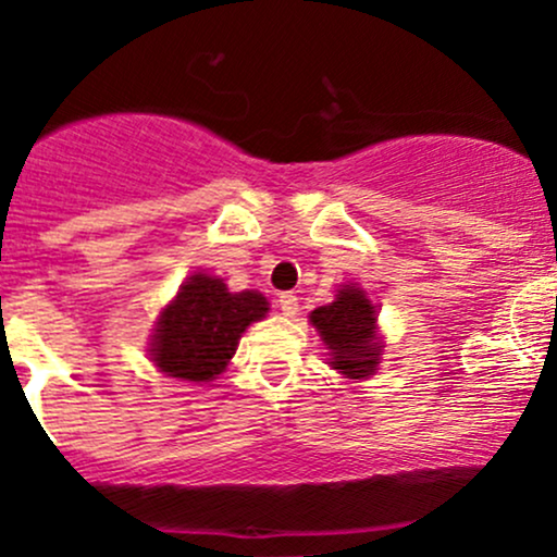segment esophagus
Listing matches in <instances>:
<instances>
[{
    "mask_svg": "<svg viewBox=\"0 0 557 557\" xmlns=\"http://www.w3.org/2000/svg\"><path fill=\"white\" fill-rule=\"evenodd\" d=\"M277 304H280V311H283L285 317H296L298 314V298L293 296V293H280Z\"/></svg>",
    "mask_w": 557,
    "mask_h": 557,
    "instance_id": "1",
    "label": "esophagus"
}]
</instances>
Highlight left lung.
Segmentation results:
<instances>
[{"instance_id":"left-lung-1","label":"left lung","mask_w":557,"mask_h":557,"mask_svg":"<svg viewBox=\"0 0 557 557\" xmlns=\"http://www.w3.org/2000/svg\"><path fill=\"white\" fill-rule=\"evenodd\" d=\"M309 322L327 346V364L341 375L362 381L377 370L383 341L377 338L375 307L357 283L341 285L335 301L317 307L309 314Z\"/></svg>"}]
</instances>
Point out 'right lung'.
Masks as SVG:
<instances>
[{"instance_id": "right-lung-1", "label": "right lung", "mask_w": 557, "mask_h": 557, "mask_svg": "<svg viewBox=\"0 0 557 557\" xmlns=\"http://www.w3.org/2000/svg\"><path fill=\"white\" fill-rule=\"evenodd\" d=\"M267 311L259 290L230 293L222 277L193 274L158 317L150 359L171 377L209 383L227 368L250 322H259Z\"/></svg>"}]
</instances>
